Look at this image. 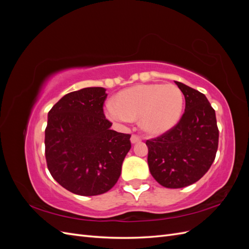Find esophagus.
Wrapping results in <instances>:
<instances>
[{"label":"esophagus","instance_id":"obj_1","mask_svg":"<svg viewBox=\"0 0 249 249\" xmlns=\"http://www.w3.org/2000/svg\"><path fill=\"white\" fill-rule=\"evenodd\" d=\"M140 141H141V138L139 136H137V135H132V137H131L132 144H135V143H138Z\"/></svg>","mask_w":249,"mask_h":249}]
</instances>
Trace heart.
<instances>
[{
    "mask_svg": "<svg viewBox=\"0 0 249 249\" xmlns=\"http://www.w3.org/2000/svg\"><path fill=\"white\" fill-rule=\"evenodd\" d=\"M183 109L184 94L176 85L141 84L119 91L114 97V106L108 105L105 112L113 122L139 117L143 131L160 136L178 124Z\"/></svg>",
    "mask_w": 249,
    "mask_h": 249,
    "instance_id": "heart-1",
    "label": "heart"
}]
</instances>
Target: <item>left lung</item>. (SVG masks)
<instances>
[{
  "instance_id": "left-lung-1",
  "label": "left lung",
  "mask_w": 249,
  "mask_h": 249,
  "mask_svg": "<svg viewBox=\"0 0 249 249\" xmlns=\"http://www.w3.org/2000/svg\"><path fill=\"white\" fill-rule=\"evenodd\" d=\"M176 82L186 101L185 113L169 132L147 140V164L158 183L184 188L197 182L215 160L219 131L215 110L205 94Z\"/></svg>"
}]
</instances>
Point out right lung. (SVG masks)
Listing matches in <instances>:
<instances>
[{
  "label": "right lung",
  "instance_id": "right-lung-1",
  "mask_svg": "<svg viewBox=\"0 0 249 249\" xmlns=\"http://www.w3.org/2000/svg\"><path fill=\"white\" fill-rule=\"evenodd\" d=\"M103 87L65 94L48 114L46 159L52 177L82 196L109 191L116 184L131 148V135L111 130L103 105Z\"/></svg>",
  "mask_w": 249,
  "mask_h": 249
}]
</instances>
